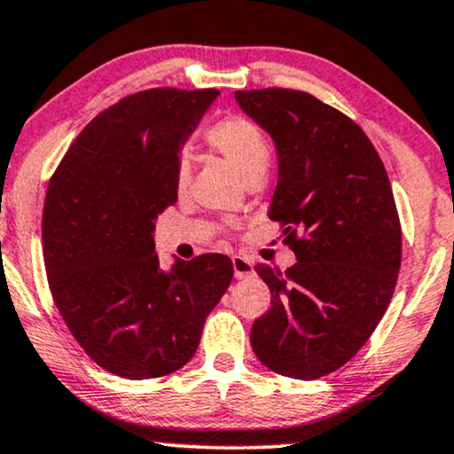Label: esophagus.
Listing matches in <instances>:
<instances>
[{"label":"esophagus","mask_w":454,"mask_h":454,"mask_svg":"<svg viewBox=\"0 0 454 454\" xmlns=\"http://www.w3.org/2000/svg\"><path fill=\"white\" fill-rule=\"evenodd\" d=\"M231 262H233L235 279H246V278H250L252 273H254V269H252V262L246 256H233Z\"/></svg>","instance_id":"esophagus-1"}]
</instances>
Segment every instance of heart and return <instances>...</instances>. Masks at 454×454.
<instances>
[{
    "mask_svg": "<svg viewBox=\"0 0 454 454\" xmlns=\"http://www.w3.org/2000/svg\"><path fill=\"white\" fill-rule=\"evenodd\" d=\"M206 141L215 152L233 164L238 173L248 179L258 170H267L269 167V144L261 129L244 116H227L215 122L206 131ZM192 179V160L190 156H181L176 160L175 184L176 190L184 192Z\"/></svg>",
    "mask_w": 454,
    "mask_h": 454,
    "instance_id": "1",
    "label": "heart"
}]
</instances>
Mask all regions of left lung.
Masks as SVG:
<instances>
[{"label":"left lung","mask_w":454,"mask_h":454,"mask_svg":"<svg viewBox=\"0 0 454 454\" xmlns=\"http://www.w3.org/2000/svg\"><path fill=\"white\" fill-rule=\"evenodd\" d=\"M235 99L275 144L269 219L284 223L296 254L286 273L254 267L270 309L252 325V350L286 378H323L363 348L390 304L403 254L390 179L363 129L309 93Z\"/></svg>","instance_id":"1"}]
</instances>
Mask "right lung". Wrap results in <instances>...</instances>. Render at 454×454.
Segmentation results:
<instances>
[{
	"label": "right lung",
	"instance_id": "obj_1",
	"mask_svg": "<svg viewBox=\"0 0 454 454\" xmlns=\"http://www.w3.org/2000/svg\"><path fill=\"white\" fill-rule=\"evenodd\" d=\"M216 96L148 90L121 99L79 133L47 185L51 296L81 348L121 378L184 367L233 279L225 254L162 269L154 241V221L176 202L181 150Z\"/></svg>",
	"mask_w": 454,
	"mask_h": 454
}]
</instances>
